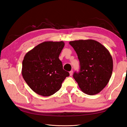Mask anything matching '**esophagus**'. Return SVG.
Returning <instances> with one entry per match:
<instances>
[{"mask_svg":"<svg viewBox=\"0 0 127 127\" xmlns=\"http://www.w3.org/2000/svg\"><path fill=\"white\" fill-rule=\"evenodd\" d=\"M72 74H73V71H72V70H71L70 71H69L70 76H72Z\"/></svg>","mask_w":127,"mask_h":127,"instance_id":"34e87169","label":"esophagus"}]
</instances>
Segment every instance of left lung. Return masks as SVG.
Here are the masks:
<instances>
[{"instance_id": "8db88e82", "label": "left lung", "mask_w": 127, "mask_h": 127, "mask_svg": "<svg viewBox=\"0 0 127 127\" xmlns=\"http://www.w3.org/2000/svg\"><path fill=\"white\" fill-rule=\"evenodd\" d=\"M69 44L77 55L80 67L73 77L84 93H99L109 83L113 71V60L109 50L91 39L70 41Z\"/></svg>"}]
</instances>
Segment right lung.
Segmentation results:
<instances>
[{"mask_svg": "<svg viewBox=\"0 0 127 127\" xmlns=\"http://www.w3.org/2000/svg\"><path fill=\"white\" fill-rule=\"evenodd\" d=\"M64 46L63 41H46L26 53L22 74L35 93L49 96L58 91L69 72L63 69L59 56Z\"/></svg>", "mask_w": 127, "mask_h": 127, "instance_id": "right-lung-1", "label": "right lung"}]
</instances>
